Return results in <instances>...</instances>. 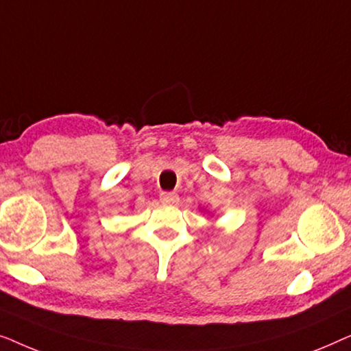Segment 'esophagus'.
<instances>
[{
  "label": "esophagus",
  "mask_w": 351,
  "mask_h": 351,
  "mask_svg": "<svg viewBox=\"0 0 351 351\" xmlns=\"http://www.w3.org/2000/svg\"><path fill=\"white\" fill-rule=\"evenodd\" d=\"M160 199L162 201V203L172 204V203H177V201H179V195L171 193V191H162V193L160 195Z\"/></svg>",
  "instance_id": "obj_1"
}]
</instances>
